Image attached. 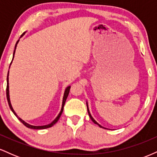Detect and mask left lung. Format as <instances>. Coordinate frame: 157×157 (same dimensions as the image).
<instances>
[{
  "instance_id": "left-lung-1",
  "label": "left lung",
  "mask_w": 157,
  "mask_h": 157,
  "mask_svg": "<svg viewBox=\"0 0 157 157\" xmlns=\"http://www.w3.org/2000/svg\"><path fill=\"white\" fill-rule=\"evenodd\" d=\"M87 109H88V113H89V115L90 118H91V120H92V121L94 122V123H95V124H97V125H98L99 126H100V128H103V127H102V126H101V125H100V124H98V123H97V122L96 121H95V120H94V118L92 117H91V113H90V112H89V108H88V105H87Z\"/></svg>"
}]
</instances>
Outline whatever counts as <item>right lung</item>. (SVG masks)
<instances>
[{
  "instance_id": "1",
  "label": "right lung",
  "mask_w": 157,
  "mask_h": 157,
  "mask_svg": "<svg viewBox=\"0 0 157 157\" xmlns=\"http://www.w3.org/2000/svg\"><path fill=\"white\" fill-rule=\"evenodd\" d=\"M24 34H25V32H24V33H23V34H22V35H21V36H23V35H24ZM18 41H19V40H17V43H16V44H15V51H14V53H13V58H14V55H15V48H16V47H17V43H18ZM11 63H12V62H11ZM8 76H9V72H8V75H7V85H6V98H7V100H8L9 105H10V109L12 110V112L14 113V114H15V116L17 117V118H18V120H19L20 121H21V122H22V123L23 124V125H24L25 126H26V127H27V128H32V129H44V128H48L52 127V126H53V125H55V124L56 123V122H57V121H58L59 118L60 117L61 114H62V113H63V107H64V105H65V102H66V99H67V97H68V94H69L70 88H71V86H68V87L66 88V91H65L64 96H63V99L62 109H61V111H60V113H59L58 116H57V117H56L55 120H54V121L52 122V123L48 124V125H43V126H35V125H29V124L26 123V122H25L24 121H23V120H21V118L18 117H17V115L16 114V113L15 112V111H14L13 109H12V105H11V102H10V95H9V82H9V78H8Z\"/></svg>"
}]
</instances>
